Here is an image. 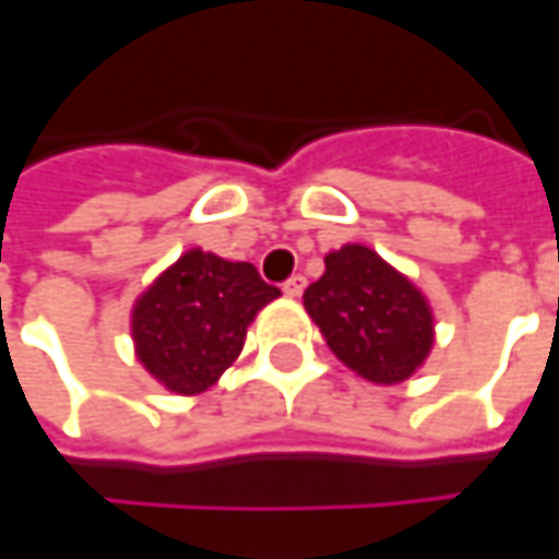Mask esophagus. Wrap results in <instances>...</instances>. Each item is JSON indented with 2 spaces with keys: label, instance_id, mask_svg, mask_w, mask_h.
Masks as SVG:
<instances>
[{
  "label": "esophagus",
  "instance_id": "1",
  "mask_svg": "<svg viewBox=\"0 0 559 559\" xmlns=\"http://www.w3.org/2000/svg\"><path fill=\"white\" fill-rule=\"evenodd\" d=\"M305 286H308V280H305L301 273H295V276H289V280L283 283V292H286L289 298H298V295L305 292Z\"/></svg>",
  "mask_w": 559,
  "mask_h": 559
}]
</instances>
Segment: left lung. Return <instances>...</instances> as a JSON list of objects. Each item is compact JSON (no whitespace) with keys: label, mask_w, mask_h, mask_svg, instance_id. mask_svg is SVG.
I'll use <instances>...</instances> for the list:
<instances>
[{"label":"left lung","mask_w":559,"mask_h":559,"mask_svg":"<svg viewBox=\"0 0 559 559\" xmlns=\"http://www.w3.org/2000/svg\"><path fill=\"white\" fill-rule=\"evenodd\" d=\"M305 308L333 355L370 382H404L432 348L426 298L364 246L326 254L323 276L305 289Z\"/></svg>","instance_id":"obj_1"}]
</instances>
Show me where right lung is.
I'll use <instances>...</instances> for the list:
<instances>
[{
	"instance_id": "1",
	"label": "right lung",
	"mask_w": 559,
	"mask_h": 559,
	"mask_svg": "<svg viewBox=\"0 0 559 559\" xmlns=\"http://www.w3.org/2000/svg\"><path fill=\"white\" fill-rule=\"evenodd\" d=\"M276 295L251 264L186 251L133 308L142 367L170 392H204L239 357L248 323Z\"/></svg>"
}]
</instances>
